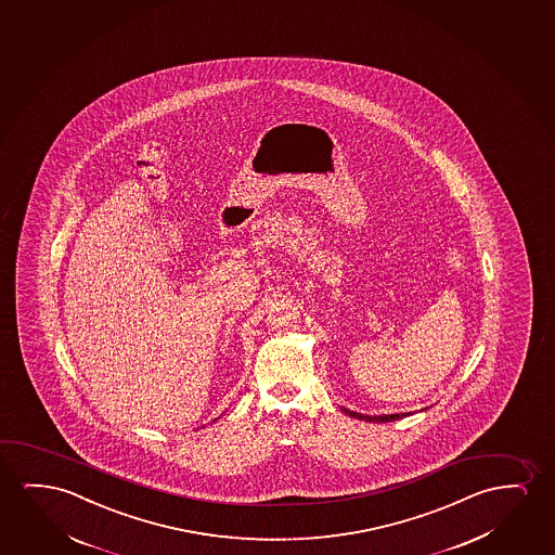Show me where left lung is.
<instances>
[{"label": "left lung", "mask_w": 555, "mask_h": 555, "mask_svg": "<svg viewBox=\"0 0 555 555\" xmlns=\"http://www.w3.org/2000/svg\"><path fill=\"white\" fill-rule=\"evenodd\" d=\"M343 411H344V413L350 414V416H353V418H360V421H367V422L399 421V418H403V416H409V414H411V413L375 414V416H371V414L356 413V411H350V409H346V406H343Z\"/></svg>", "instance_id": "left-lung-1"}]
</instances>
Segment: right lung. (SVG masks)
Wrapping results in <instances>:
<instances>
[{"label":"right lung","instance_id":"right-lung-1","mask_svg":"<svg viewBox=\"0 0 555 555\" xmlns=\"http://www.w3.org/2000/svg\"><path fill=\"white\" fill-rule=\"evenodd\" d=\"M215 421H217V418H215Z\"/></svg>","mask_w":555,"mask_h":555}]
</instances>
